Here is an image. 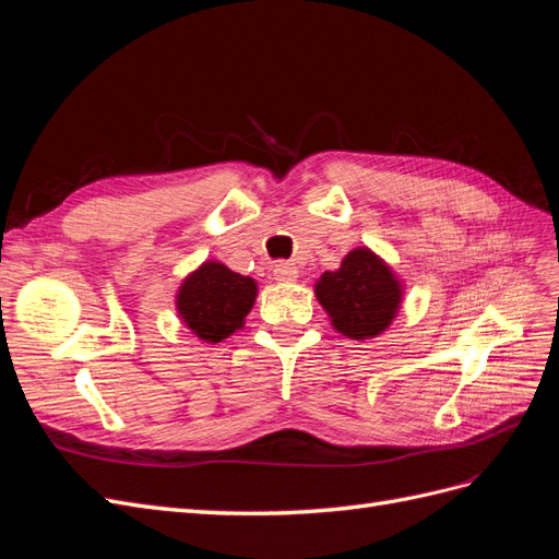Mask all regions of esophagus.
Returning <instances> with one entry per match:
<instances>
[{
	"mask_svg": "<svg viewBox=\"0 0 559 559\" xmlns=\"http://www.w3.org/2000/svg\"><path fill=\"white\" fill-rule=\"evenodd\" d=\"M273 275H275L277 282H294L296 275H298V270L289 261H277L275 267H273Z\"/></svg>",
	"mask_w": 559,
	"mask_h": 559,
	"instance_id": "esophagus-1",
	"label": "esophagus"
}]
</instances>
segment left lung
Returning <instances> with one entry per match:
<instances>
[{"label": "left lung", "mask_w": 559, "mask_h": 559, "mask_svg": "<svg viewBox=\"0 0 559 559\" xmlns=\"http://www.w3.org/2000/svg\"><path fill=\"white\" fill-rule=\"evenodd\" d=\"M317 298L337 333L364 341L389 326L399 310L401 289L392 270L373 251L354 249L341 267L319 277Z\"/></svg>", "instance_id": "obj_1"}]
</instances>
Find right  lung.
<instances>
[{"instance_id":"obj_1","label":"right lung","mask_w":559,"mask_h":559,"mask_svg":"<svg viewBox=\"0 0 559 559\" xmlns=\"http://www.w3.org/2000/svg\"><path fill=\"white\" fill-rule=\"evenodd\" d=\"M253 300L257 284L251 277L233 273L224 263H205L181 284L177 310L202 341L222 343L242 326Z\"/></svg>"}]
</instances>
